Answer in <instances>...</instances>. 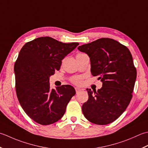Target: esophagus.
I'll return each instance as SVG.
<instances>
[{
    "instance_id": "obj_1",
    "label": "esophagus",
    "mask_w": 148,
    "mask_h": 148,
    "mask_svg": "<svg viewBox=\"0 0 148 148\" xmlns=\"http://www.w3.org/2000/svg\"><path fill=\"white\" fill-rule=\"evenodd\" d=\"M75 91H76L77 93H78V92H80L81 91V89L80 88H78V87H75Z\"/></svg>"
}]
</instances>
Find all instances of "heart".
Wrapping results in <instances>:
<instances>
[{
    "label": "heart",
    "mask_w": 148,
    "mask_h": 148,
    "mask_svg": "<svg viewBox=\"0 0 148 148\" xmlns=\"http://www.w3.org/2000/svg\"><path fill=\"white\" fill-rule=\"evenodd\" d=\"M84 54H85V53H78L77 55V56H82V55H84ZM82 79H83L82 77L77 76V77H72L71 79V81L72 83L76 84V85H81V84H82Z\"/></svg>",
    "instance_id": "1"
}]
</instances>
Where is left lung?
Masks as SVG:
<instances>
[{"instance_id": "1", "label": "left lung", "mask_w": 148, "mask_h": 148, "mask_svg": "<svg viewBox=\"0 0 148 148\" xmlns=\"http://www.w3.org/2000/svg\"><path fill=\"white\" fill-rule=\"evenodd\" d=\"M91 60L93 76H99L102 87L93 92L82 105L86 118L96 125L112 123L126 110L132 98L137 70L129 49L110 38H100L79 46Z\"/></svg>"}]
</instances>
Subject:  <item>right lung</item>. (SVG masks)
<instances>
[{
	"mask_svg": "<svg viewBox=\"0 0 148 148\" xmlns=\"http://www.w3.org/2000/svg\"><path fill=\"white\" fill-rule=\"evenodd\" d=\"M78 45L47 36L27 42L20 51L14 68L17 98L25 112L38 124L49 125L59 121L76 93L70 85L51 89L49 78Z\"/></svg>",
	"mask_w": 148,
	"mask_h": 148,
	"instance_id": "obj_1",
	"label": "right lung"
}]
</instances>
